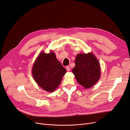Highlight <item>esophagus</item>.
I'll list each match as a JSON object with an SVG mask.
<instances>
[{
	"mask_svg": "<svg viewBox=\"0 0 130 130\" xmlns=\"http://www.w3.org/2000/svg\"><path fill=\"white\" fill-rule=\"evenodd\" d=\"M66 70H67V71H70V66H67V67H66Z\"/></svg>",
	"mask_w": 130,
	"mask_h": 130,
	"instance_id": "esophagus-1",
	"label": "esophagus"
}]
</instances>
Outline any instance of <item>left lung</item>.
Wrapping results in <instances>:
<instances>
[{
	"mask_svg": "<svg viewBox=\"0 0 130 130\" xmlns=\"http://www.w3.org/2000/svg\"><path fill=\"white\" fill-rule=\"evenodd\" d=\"M72 72L78 82L89 88L95 84L100 77V67L98 59L91 53L78 54L75 60Z\"/></svg>",
	"mask_w": 130,
	"mask_h": 130,
	"instance_id": "obj_1",
	"label": "left lung"
}]
</instances>
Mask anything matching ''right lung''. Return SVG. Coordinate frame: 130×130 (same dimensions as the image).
Instances as JSON below:
<instances>
[{"label":"right lung","mask_w":130,"mask_h":130,"mask_svg":"<svg viewBox=\"0 0 130 130\" xmlns=\"http://www.w3.org/2000/svg\"><path fill=\"white\" fill-rule=\"evenodd\" d=\"M66 69L53 52H41L34 64L32 73L37 83L43 90L52 92L60 84Z\"/></svg>","instance_id":"obj_1"}]
</instances>
